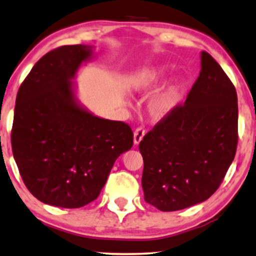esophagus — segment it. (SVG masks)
<instances>
[{"mask_svg": "<svg viewBox=\"0 0 256 256\" xmlns=\"http://www.w3.org/2000/svg\"><path fill=\"white\" fill-rule=\"evenodd\" d=\"M144 134H146V131H144V128H138L133 133V142L134 144H139L140 141L144 139Z\"/></svg>", "mask_w": 256, "mask_h": 256, "instance_id": "esophagus-1", "label": "esophagus"}]
</instances>
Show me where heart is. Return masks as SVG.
<instances>
[{"instance_id":"obj_1","label":"heart","mask_w":256,"mask_h":256,"mask_svg":"<svg viewBox=\"0 0 256 256\" xmlns=\"http://www.w3.org/2000/svg\"><path fill=\"white\" fill-rule=\"evenodd\" d=\"M163 66H148L139 70L132 79V87L136 90H150L158 85L164 77ZM184 82L182 78L174 77L154 95L148 106L152 116L161 118L166 116L176 106L180 95Z\"/></svg>"}]
</instances>
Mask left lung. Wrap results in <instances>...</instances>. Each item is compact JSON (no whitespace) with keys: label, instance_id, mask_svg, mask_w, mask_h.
<instances>
[{"label":"left lung","instance_id":"8db88e82","mask_svg":"<svg viewBox=\"0 0 256 256\" xmlns=\"http://www.w3.org/2000/svg\"><path fill=\"white\" fill-rule=\"evenodd\" d=\"M237 92L218 63L201 52V70L185 104L141 140L144 201L176 212L209 199L234 161Z\"/></svg>","mask_w":256,"mask_h":256}]
</instances>
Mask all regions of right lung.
I'll return each mask as SVG.
<instances>
[{"instance_id":"add662e5","label":"right lung","mask_w":256,"mask_h":256,"mask_svg":"<svg viewBox=\"0 0 256 256\" xmlns=\"http://www.w3.org/2000/svg\"><path fill=\"white\" fill-rule=\"evenodd\" d=\"M93 55L92 46L56 48L19 87L14 158L26 188L46 204L80 208L94 201L118 156L133 144L128 124L93 115L76 96L72 80Z\"/></svg>"}]
</instances>
